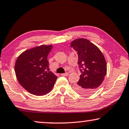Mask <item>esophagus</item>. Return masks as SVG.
<instances>
[{
    "label": "esophagus",
    "mask_w": 129,
    "mask_h": 129,
    "mask_svg": "<svg viewBox=\"0 0 129 129\" xmlns=\"http://www.w3.org/2000/svg\"><path fill=\"white\" fill-rule=\"evenodd\" d=\"M69 75L68 73H65V74H61V75L62 76H65V77H67V76H68Z\"/></svg>",
    "instance_id": "obj_1"
}]
</instances>
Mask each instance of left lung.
<instances>
[{
	"instance_id": "1",
	"label": "left lung",
	"mask_w": 129,
	"mask_h": 129,
	"mask_svg": "<svg viewBox=\"0 0 129 129\" xmlns=\"http://www.w3.org/2000/svg\"><path fill=\"white\" fill-rule=\"evenodd\" d=\"M71 47L77 52L78 64L81 72L80 79L75 87L81 94L93 93L104 80L107 64L99 48L86 39H78L71 43Z\"/></svg>"
}]
</instances>
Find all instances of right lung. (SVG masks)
<instances>
[{
  "label": "right lung",
  "mask_w": 129,
  "mask_h": 129,
  "mask_svg": "<svg viewBox=\"0 0 129 129\" xmlns=\"http://www.w3.org/2000/svg\"><path fill=\"white\" fill-rule=\"evenodd\" d=\"M52 45H41L23 52L16 61L17 81L27 91L42 96L52 89L57 77L50 71L47 56Z\"/></svg>",
  "instance_id": "obj_1"
}]
</instances>
